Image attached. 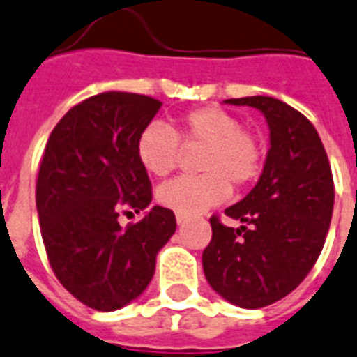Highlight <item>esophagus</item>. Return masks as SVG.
I'll return each instance as SVG.
<instances>
[{"label": "esophagus", "instance_id": "34e87169", "mask_svg": "<svg viewBox=\"0 0 357 357\" xmlns=\"http://www.w3.org/2000/svg\"><path fill=\"white\" fill-rule=\"evenodd\" d=\"M188 220H190V216H186V214H176V223H178V225L186 223Z\"/></svg>", "mask_w": 357, "mask_h": 357}]
</instances>
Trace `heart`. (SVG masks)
I'll return each instance as SVG.
<instances>
[{
	"mask_svg": "<svg viewBox=\"0 0 357 357\" xmlns=\"http://www.w3.org/2000/svg\"><path fill=\"white\" fill-rule=\"evenodd\" d=\"M183 147H203L195 176H178L158 188L156 199L178 214H197L231 195V184L244 188L261 175L262 145L251 130L242 128L233 113L203 106L182 113L171 130L153 123L141 130L135 153L147 173L167 176L175 171Z\"/></svg>",
	"mask_w": 357,
	"mask_h": 357,
	"instance_id": "heart-1",
	"label": "heart"
}]
</instances>
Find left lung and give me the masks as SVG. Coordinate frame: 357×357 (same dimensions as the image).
<instances>
[{
	"label": "left lung",
	"mask_w": 357,
	"mask_h": 357,
	"mask_svg": "<svg viewBox=\"0 0 357 357\" xmlns=\"http://www.w3.org/2000/svg\"><path fill=\"white\" fill-rule=\"evenodd\" d=\"M225 102L266 117L270 149L255 188L225 208L242 225L210 218L203 270L227 302L259 309L291 294L311 272L330 229L335 188L324 145L305 115L272 96Z\"/></svg>",
	"instance_id": "1"
}]
</instances>
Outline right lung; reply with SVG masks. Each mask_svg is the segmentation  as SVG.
<instances>
[{
    "label": "right lung",
    "instance_id": "right-lung-1",
    "mask_svg": "<svg viewBox=\"0 0 357 357\" xmlns=\"http://www.w3.org/2000/svg\"><path fill=\"white\" fill-rule=\"evenodd\" d=\"M162 102L107 91L79 102L55 124L37 176V212L50 266L76 300L115 311L139 296L154 275L156 255L176 229L173 210L153 206L135 143Z\"/></svg>",
    "mask_w": 357,
    "mask_h": 357
}]
</instances>
